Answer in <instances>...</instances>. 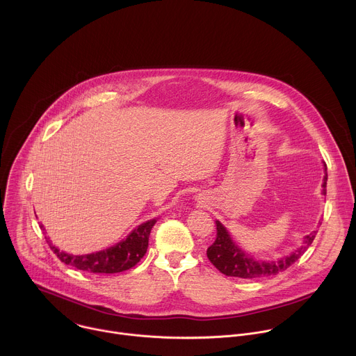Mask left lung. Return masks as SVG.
<instances>
[{"label": "left lung", "instance_id": "obj_1", "mask_svg": "<svg viewBox=\"0 0 356 356\" xmlns=\"http://www.w3.org/2000/svg\"><path fill=\"white\" fill-rule=\"evenodd\" d=\"M325 168V176L323 180V194H327V165ZM217 225V238L214 243L207 249V257L210 262L225 276L232 277H241V279H259V277H269L273 275H277L283 270H286L289 266H291L306 249L309 245L313 243L317 231H313L310 235L304 238V245L300 246L297 250H294L291 255L284 257L279 261L265 262V261H257L252 257L246 255V253L231 239V235L228 234L227 228L220 222L216 221Z\"/></svg>", "mask_w": 356, "mask_h": 356}]
</instances>
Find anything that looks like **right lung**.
I'll return each mask as SVG.
<instances>
[{
  "instance_id": "obj_1",
  "label": "right lung",
  "mask_w": 356,
  "mask_h": 356,
  "mask_svg": "<svg viewBox=\"0 0 356 356\" xmlns=\"http://www.w3.org/2000/svg\"><path fill=\"white\" fill-rule=\"evenodd\" d=\"M156 224V218H152L143 224H140L136 229H134L124 241L117 245L88 253V255H70L63 250H59L52 242L46 238L50 249H52L56 257L66 265H70L79 270L90 272V273H120L134 268L146 253L149 235L152 227ZM43 229V225H40Z\"/></svg>"
}]
</instances>
